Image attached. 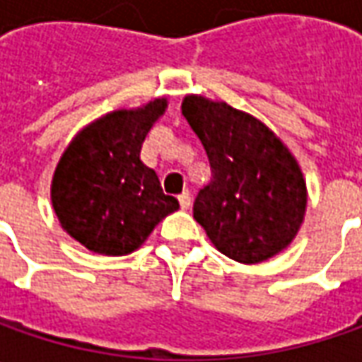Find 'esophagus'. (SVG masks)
Masks as SVG:
<instances>
[{
	"label": "esophagus",
	"instance_id": "1",
	"mask_svg": "<svg viewBox=\"0 0 362 362\" xmlns=\"http://www.w3.org/2000/svg\"><path fill=\"white\" fill-rule=\"evenodd\" d=\"M179 203H181L183 209H189V207H191V193H189V191H183V193L179 195Z\"/></svg>",
	"mask_w": 362,
	"mask_h": 362
}]
</instances>
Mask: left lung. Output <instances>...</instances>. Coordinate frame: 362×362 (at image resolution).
Here are the masks:
<instances>
[{"label":"left lung","mask_w":362,"mask_h":362,"mask_svg":"<svg viewBox=\"0 0 362 362\" xmlns=\"http://www.w3.org/2000/svg\"><path fill=\"white\" fill-rule=\"evenodd\" d=\"M181 112L214 173L193 203L207 238L240 264L284 252L308 205L306 181L290 148L262 120L221 100L187 94Z\"/></svg>","instance_id":"obj_1"}]
</instances>
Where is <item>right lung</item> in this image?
<instances>
[{"label": "right lung", "instance_id": "right-lung-1", "mask_svg": "<svg viewBox=\"0 0 362 362\" xmlns=\"http://www.w3.org/2000/svg\"><path fill=\"white\" fill-rule=\"evenodd\" d=\"M167 98L119 108L92 120L66 146L52 177V207L62 230L103 256L139 250L155 226L179 209L159 177L141 160V146L165 115Z\"/></svg>", "mask_w": 362, "mask_h": 362}]
</instances>
